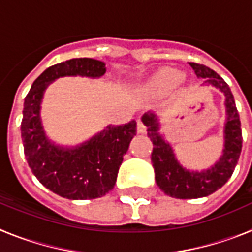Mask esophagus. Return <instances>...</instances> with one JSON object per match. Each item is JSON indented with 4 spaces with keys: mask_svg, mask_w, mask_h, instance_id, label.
<instances>
[{
    "mask_svg": "<svg viewBox=\"0 0 252 252\" xmlns=\"http://www.w3.org/2000/svg\"><path fill=\"white\" fill-rule=\"evenodd\" d=\"M137 132H140V133L146 132V126H145V124L141 121V120H139V121H137Z\"/></svg>",
    "mask_w": 252,
    "mask_h": 252,
    "instance_id": "esophagus-1",
    "label": "esophagus"
}]
</instances>
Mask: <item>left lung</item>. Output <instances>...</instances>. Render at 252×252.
I'll return each instance as SVG.
<instances>
[{"instance_id":"obj_1","label":"left lung","mask_w":252,"mask_h":252,"mask_svg":"<svg viewBox=\"0 0 252 252\" xmlns=\"http://www.w3.org/2000/svg\"><path fill=\"white\" fill-rule=\"evenodd\" d=\"M195 75L206 78L204 83L212 84L226 95L227 124L224 127L223 155L213 168L194 173L182 168L175 159L173 150L158 133L155 116L144 115L142 122L148 126V136L153 141L151 162L155 170V179L165 194L178 199H194L207 197L223 187L235 170L242 149V130L239 111L236 108L232 92L226 82L215 70L203 64L189 63Z\"/></svg>"}]
</instances>
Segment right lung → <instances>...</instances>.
<instances>
[{
	"label": "right lung",
	"mask_w": 252,
	"mask_h": 252,
	"mask_svg": "<svg viewBox=\"0 0 252 252\" xmlns=\"http://www.w3.org/2000/svg\"><path fill=\"white\" fill-rule=\"evenodd\" d=\"M106 72L103 62L75 58L49 66L31 86L22 111L21 137L29 166L39 182L68 199H94L111 192L117 173L136 135V121L108 127L84 145L63 150L51 145L40 122V102L48 84L64 75L101 77Z\"/></svg>",
	"instance_id": "right-lung-1"
}]
</instances>
